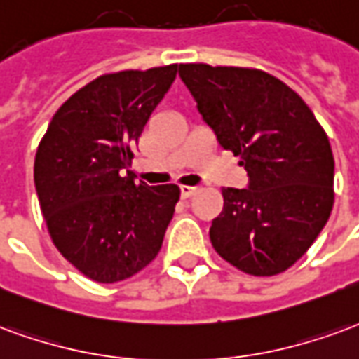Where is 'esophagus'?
<instances>
[{
	"label": "esophagus",
	"mask_w": 359,
	"mask_h": 359,
	"mask_svg": "<svg viewBox=\"0 0 359 359\" xmlns=\"http://www.w3.org/2000/svg\"><path fill=\"white\" fill-rule=\"evenodd\" d=\"M180 191H182L183 198H189V197H193V195H197L198 187L197 185H182V187H180Z\"/></svg>",
	"instance_id": "34e87169"
}]
</instances>
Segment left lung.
<instances>
[{
	"instance_id": "1",
	"label": "left lung",
	"mask_w": 359,
	"mask_h": 359,
	"mask_svg": "<svg viewBox=\"0 0 359 359\" xmlns=\"http://www.w3.org/2000/svg\"><path fill=\"white\" fill-rule=\"evenodd\" d=\"M180 76L250 180L248 189H222L212 247L248 276L283 273L333 210L334 158L325 130L297 91L260 69L187 62Z\"/></svg>"
}]
</instances>
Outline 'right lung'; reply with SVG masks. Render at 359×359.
Masks as SVG:
<instances>
[{
	"label": "right lung",
	"mask_w": 359,
	"mask_h": 359,
	"mask_svg": "<svg viewBox=\"0 0 359 359\" xmlns=\"http://www.w3.org/2000/svg\"><path fill=\"white\" fill-rule=\"evenodd\" d=\"M176 72L166 65L97 76L61 104L38 145L34 183L47 231L91 281H124L161 250L180 187H149L128 168Z\"/></svg>",
	"instance_id": "1"
}]
</instances>
